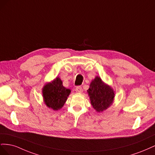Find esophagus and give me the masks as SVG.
<instances>
[{
	"label": "esophagus",
	"instance_id": "obj_1",
	"mask_svg": "<svg viewBox=\"0 0 155 155\" xmlns=\"http://www.w3.org/2000/svg\"><path fill=\"white\" fill-rule=\"evenodd\" d=\"M75 90H76V91L77 92H83V88H82V87H80V86H78V87H77L76 88V89H75Z\"/></svg>",
	"mask_w": 155,
	"mask_h": 155
}]
</instances>
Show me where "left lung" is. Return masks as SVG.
Wrapping results in <instances>:
<instances>
[{
	"label": "left lung",
	"instance_id": "left-lung-1",
	"mask_svg": "<svg viewBox=\"0 0 155 155\" xmlns=\"http://www.w3.org/2000/svg\"><path fill=\"white\" fill-rule=\"evenodd\" d=\"M91 102L97 112H102L111 105L114 100V93L112 89L96 77L91 82L88 90Z\"/></svg>",
	"mask_w": 155,
	"mask_h": 155
}]
</instances>
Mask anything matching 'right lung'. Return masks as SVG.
Masks as SVG:
<instances>
[{
	"label": "right lung",
	"instance_id": "add662e5",
	"mask_svg": "<svg viewBox=\"0 0 155 155\" xmlns=\"http://www.w3.org/2000/svg\"><path fill=\"white\" fill-rule=\"evenodd\" d=\"M70 93V89L63 86V82L59 78L45 85L43 90L46 105L55 110L60 109L64 105Z\"/></svg>",
	"mask_w": 155,
	"mask_h": 155
}]
</instances>
